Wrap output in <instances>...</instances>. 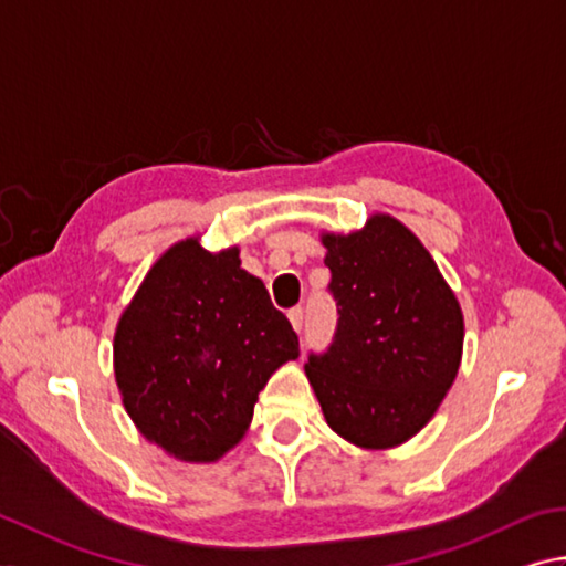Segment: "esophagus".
Returning <instances> with one entry per match:
<instances>
[{
	"instance_id": "obj_1",
	"label": "esophagus",
	"mask_w": 566,
	"mask_h": 566,
	"mask_svg": "<svg viewBox=\"0 0 566 566\" xmlns=\"http://www.w3.org/2000/svg\"><path fill=\"white\" fill-rule=\"evenodd\" d=\"M286 316H290V322H292V326H294V332L300 334V332H302V326H304V310H302V306H294V310L286 312Z\"/></svg>"
}]
</instances>
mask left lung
<instances>
[{
    "label": "left lung",
    "mask_w": 566,
    "mask_h": 566,
    "mask_svg": "<svg viewBox=\"0 0 566 566\" xmlns=\"http://www.w3.org/2000/svg\"><path fill=\"white\" fill-rule=\"evenodd\" d=\"M338 306L334 344L304 364L328 428L388 450L426 428L453 386L465 324L455 292L413 232L376 212L361 230L322 232Z\"/></svg>",
    "instance_id": "1"
}]
</instances>
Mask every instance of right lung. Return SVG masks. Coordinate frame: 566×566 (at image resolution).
Returning a JSON list of instances; mask_svg holds the SVG:
<instances>
[{"label":"right lung","mask_w":566,"mask_h":566,"mask_svg":"<svg viewBox=\"0 0 566 566\" xmlns=\"http://www.w3.org/2000/svg\"><path fill=\"white\" fill-rule=\"evenodd\" d=\"M300 356L286 316L240 248L185 238L150 266L113 334V374L148 443L180 462H214L240 443L270 376Z\"/></svg>","instance_id":"obj_1"}]
</instances>
